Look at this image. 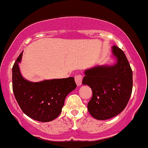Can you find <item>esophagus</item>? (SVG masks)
I'll use <instances>...</instances> for the list:
<instances>
[{
  "label": "esophagus",
  "mask_w": 148,
  "mask_h": 148,
  "mask_svg": "<svg viewBox=\"0 0 148 148\" xmlns=\"http://www.w3.org/2000/svg\"><path fill=\"white\" fill-rule=\"evenodd\" d=\"M75 82L77 86H80L81 84H82V75L80 74L75 75Z\"/></svg>",
  "instance_id": "34e87169"
}]
</instances>
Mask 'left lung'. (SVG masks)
<instances>
[{
    "label": "left lung",
    "mask_w": 148,
    "mask_h": 148,
    "mask_svg": "<svg viewBox=\"0 0 148 148\" xmlns=\"http://www.w3.org/2000/svg\"><path fill=\"white\" fill-rule=\"evenodd\" d=\"M112 52L117 58L115 64L86 70L82 79V84L92 90L88 110L99 120L112 118L124 110L132 92L133 73L127 56L116 45Z\"/></svg>",
    "instance_id": "1"
}]
</instances>
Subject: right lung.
<instances>
[{
    "label": "right lung",
    "instance_id": "add662e5",
    "mask_svg": "<svg viewBox=\"0 0 148 148\" xmlns=\"http://www.w3.org/2000/svg\"><path fill=\"white\" fill-rule=\"evenodd\" d=\"M23 52L12 67V89L19 107L28 117L47 122L60 114L66 97L76 88L74 77L46 79L32 82L22 77L19 71Z\"/></svg>",
    "mask_w": 148,
    "mask_h": 148
}]
</instances>
